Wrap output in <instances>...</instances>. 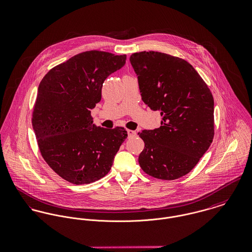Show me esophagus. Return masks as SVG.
Listing matches in <instances>:
<instances>
[{
    "label": "esophagus",
    "instance_id": "obj_1",
    "mask_svg": "<svg viewBox=\"0 0 252 252\" xmlns=\"http://www.w3.org/2000/svg\"><path fill=\"white\" fill-rule=\"evenodd\" d=\"M127 135L130 138V137H135L136 132L133 130H130V129H127Z\"/></svg>",
    "mask_w": 252,
    "mask_h": 252
}]
</instances>
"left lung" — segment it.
I'll return each mask as SVG.
<instances>
[{"label":"left lung","instance_id":"8db88e82","mask_svg":"<svg viewBox=\"0 0 252 252\" xmlns=\"http://www.w3.org/2000/svg\"><path fill=\"white\" fill-rule=\"evenodd\" d=\"M129 60L143 101L162 117L160 127L138 133L145 143L140 167L155 178H179L194 169L213 141L212 93L184 59L152 51Z\"/></svg>","mask_w":252,"mask_h":252}]
</instances>
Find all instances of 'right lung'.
Returning <instances> with one entry per match:
<instances>
[{"instance_id": "obj_1", "label": "right lung", "mask_w": 252, "mask_h": 252, "mask_svg": "<svg viewBox=\"0 0 252 252\" xmlns=\"http://www.w3.org/2000/svg\"><path fill=\"white\" fill-rule=\"evenodd\" d=\"M126 60V55L83 52L54 67L39 84L32 127L40 153L54 172L73 184L108 174L127 137L124 127L95 126L91 116L103 81Z\"/></svg>"}]
</instances>
